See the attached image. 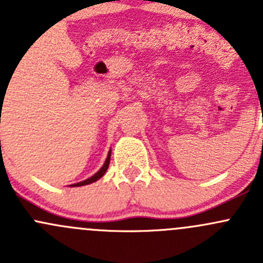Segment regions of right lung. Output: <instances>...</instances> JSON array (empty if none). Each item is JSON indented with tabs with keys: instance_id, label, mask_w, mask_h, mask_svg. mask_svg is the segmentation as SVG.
Wrapping results in <instances>:
<instances>
[{
	"instance_id": "right-lung-1",
	"label": "right lung",
	"mask_w": 263,
	"mask_h": 263,
	"mask_svg": "<svg viewBox=\"0 0 263 263\" xmlns=\"http://www.w3.org/2000/svg\"><path fill=\"white\" fill-rule=\"evenodd\" d=\"M109 161H110V151H109V154H108V156H107V160H105L104 165L102 166V169H100V171L98 172V173L95 174V176H92L91 178L86 179V181H84V182H80V183H76V184H71V185H72V187H80V185H86V184H90V183H94V182H97L98 179H100V178H102V177L104 176V174H105V172H107L108 166H109Z\"/></svg>"
}]
</instances>
